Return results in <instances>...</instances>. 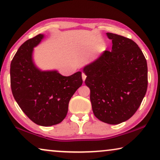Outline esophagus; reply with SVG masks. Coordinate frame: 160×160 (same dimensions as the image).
I'll list each match as a JSON object with an SVG mask.
<instances>
[{
	"label": "esophagus",
	"mask_w": 160,
	"mask_h": 160,
	"mask_svg": "<svg viewBox=\"0 0 160 160\" xmlns=\"http://www.w3.org/2000/svg\"><path fill=\"white\" fill-rule=\"evenodd\" d=\"M86 78H87V76L85 75L84 73H82V79H83V81H84V82L85 81V79H86Z\"/></svg>",
	"instance_id": "34e87169"
}]
</instances>
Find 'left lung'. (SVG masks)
Listing matches in <instances>:
<instances>
[{"label": "left lung", "instance_id": "1", "mask_svg": "<svg viewBox=\"0 0 160 160\" xmlns=\"http://www.w3.org/2000/svg\"><path fill=\"white\" fill-rule=\"evenodd\" d=\"M106 35L112 40L111 52L104 51L83 72L94 114L105 123L117 124L132 117L141 106L147 90V62L132 40Z\"/></svg>", "mask_w": 160, "mask_h": 160}]
</instances>
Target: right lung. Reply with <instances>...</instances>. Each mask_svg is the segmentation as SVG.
Returning <instances> with one entry per match:
<instances>
[{
  "instance_id": "1",
  "label": "right lung",
  "mask_w": 160,
  "mask_h": 160,
  "mask_svg": "<svg viewBox=\"0 0 160 160\" xmlns=\"http://www.w3.org/2000/svg\"><path fill=\"white\" fill-rule=\"evenodd\" d=\"M43 34L26 41L11 62V87L13 96L24 113L34 123L52 126L66 117L70 100L82 86V72L69 76L58 71H41L32 60L33 48Z\"/></svg>"
}]
</instances>
